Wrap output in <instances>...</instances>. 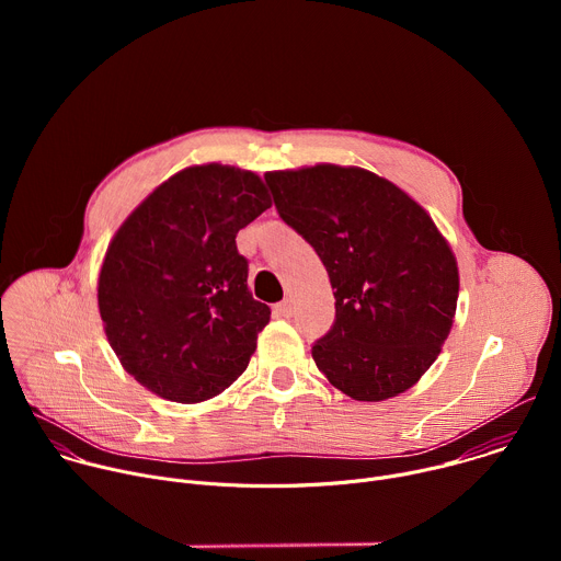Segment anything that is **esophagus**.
I'll list each match as a JSON object with an SVG mask.
<instances>
[{"label": "esophagus", "instance_id": "1", "mask_svg": "<svg viewBox=\"0 0 561 561\" xmlns=\"http://www.w3.org/2000/svg\"><path fill=\"white\" fill-rule=\"evenodd\" d=\"M293 299H284V301H279L277 306H275V312L279 314V317H290L293 314Z\"/></svg>", "mask_w": 561, "mask_h": 561}]
</instances>
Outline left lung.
<instances>
[{
  "label": "left lung",
  "instance_id": "1",
  "mask_svg": "<svg viewBox=\"0 0 561 561\" xmlns=\"http://www.w3.org/2000/svg\"><path fill=\"white\" fill-rule=\"evenodd\" d=\"M264 180L333 286L335 322L312 346L317 368L357 402L415 386L442 353L459 295L457 260L431 215L357 167L317 164Z\"/></svg>",
  "mask_w": 561,
  "mask_h": 561
}]
</instances>
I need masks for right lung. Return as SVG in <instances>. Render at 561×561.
<instances>
[{"instance_id": "add662e5", "label": "right lung", "mask_w": 561, "mask_h": 561, "mask_svg": "<svg viewBox=\"0 0 561 561\" xmlns=\"http://www.w3.org/2000/svg\"><path fill=\"white\" fill-rule=\"evenodd\" d=\"M271 204L253 171L188 167L111 239L98 279L104 333L150 392L197 404L247 370L271 308L253 299L234 237Z\"/></svg>"}]
</instances>
